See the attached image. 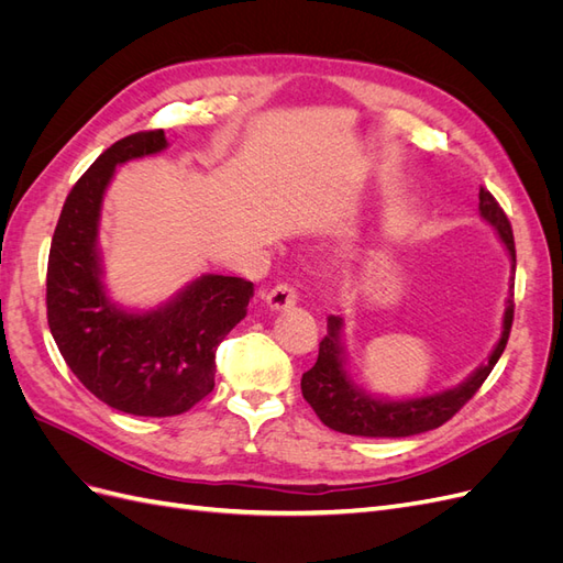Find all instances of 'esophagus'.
Masks as SVG:
<instances>
[{
  "instance_id": "esophagus-1",
  "label": "esophagus",
  "mask_w": 563,
  "mask_h": 563,
  "mask_svg": "<svg viewBox=\"0 0 563 563\" xmlns=\"http://www.w3.org/2000/svg\"><path fill=\"white\" fill-rule=\"evenodd\" d=\"M265 302H267L269 310L282 312V310L294 308V305L298 302V291L291 284H277L275 288H269V291H267Z\"/></svg>"
}]
</instances>
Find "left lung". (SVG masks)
Returning a JSON list of instances; mask_svg holds the SVG:
<instances>
[{
	"mask_svg": "<svg viewBox=\"0 0 563 563\" xmlns=\"http://www.w3.org/2000/svg\"><path fill=\"white\" fill-rule=\"evenodd\" d=\"M479 213L493 230L498 232L500 242L507 246L509 258H512V277H509V296L505 300V319H503V333L496 350L490 352L488 362L476 368L472 376L460 383L453 389L439 391L430 397H416V399H376L366 395L364 389L354 385L350 373L345 368V350L340 343V333H343V319L329 317L327 321V335L319 343L317 364L302 373L300 389L302 397L308 401L319 420L327 428L354 434V437H411L437 430L451 420L460 408H463L474 395L476 389L484 385L493 366L498 364L500 354L505 352L509 329H512L515 319V269H517V251H515V234L512 225L488 190H479Z\"/></svg>",
	"mask_w": 563,
	"mask_h": 563,
	"instance_id": "left-lung-1",
	"label": "left lung"
}]
</instances>
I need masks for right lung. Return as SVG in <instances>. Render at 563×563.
Segmentation results:
<instances>
[{
    "instance_id": "right-lung-1",
    "label": "right lung",
    "mask_w": 563,
    "mask_h": 563,
    "mask_svg": "<svg viewBox=\"0 0 563 563\" xmlns=\"http://www.w3.org/2000/svg\"><path fill=\"white\" fill-rule=\"evenodd\" d=\"M162 129L110 145L67 195L46 267L48 329L65 364L103 404L131 416L190 411L213 389L216 350L246 317L253 284L201 275L150 312H126L108 298L98 253L103 195L114 168L166 147Z\"/></svg>"
}]
</instances>
